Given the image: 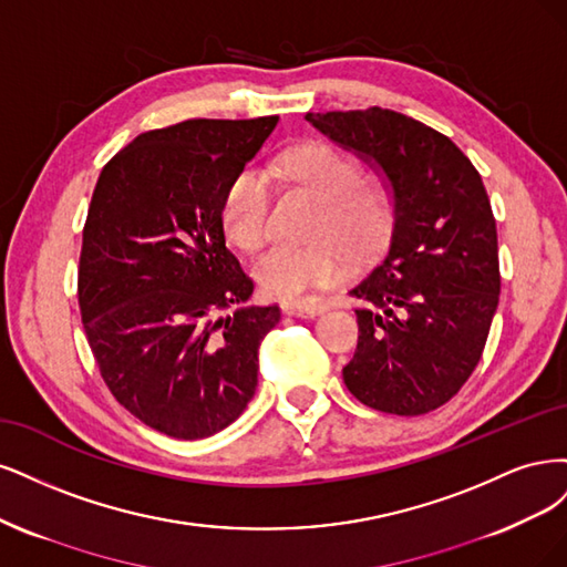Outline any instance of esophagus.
Listing matches in <instances>:
<instances>
[{
    "instance_id": "1",
    "label": "esophagus",
    "mask_w": 567,
    "mask_h": 567,
    "mask_svg": "<svg viewBox=\"0 0 567 567\" xmlns=\"http://www.w3.org/2000/svg\"><path fill=\"white\" fill-rule=\"evenodd\" d=\"M282 310L295 318H316L322 313L324 306L316 301H282Z\"/></svg>"
}]
</instances>
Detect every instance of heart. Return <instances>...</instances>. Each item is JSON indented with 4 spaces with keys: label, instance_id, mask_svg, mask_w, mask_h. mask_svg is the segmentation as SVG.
Segmentation results:
<instances>
[{
    "label": "heart",
    "instance_id": "1",
    "mask_svg": "<svg viewBox=\"0 0 567 567\" xmlns=\"http://www.w3.org/2000/svg\"><path fill=\"white\" fill-rule=\"evenodd\" d=\"M276 174L303 186L322 203L318 235H332L355 254L370 251L391 224L389 193L364 178L362 164L332 143H303L276 164ZM272 190L264 172H237L224 197L221 224L228 240L245 251H257L270 233ZM353 264L334 243L270 247L257 261L254 276L268 295L301 299L308 291L334 287L351 278Z\"/></svg>",
    "mask_w": 567,
    "mask_h": 567
}]
</instances>
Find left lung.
Segmentation results:
<instances>
[{
	"instance_id": "obj_1",
	"label": "left lung",
	"mask_w": 567,
	"mask_h": 567,
	"mask_svg": "<svg viewBox=\"0 0 567 567\" xmlns=\"http://www.w3.org/2000/svg\"><path fill=\"white\" fill-rule=\"evenodd\" d=\"M391 195L379 266L351 289L358 349L343 383L362 405L416 416L445 405L483 355L499 303L497 226L483 178L456 145L403 113H306Z\"/></svg>"
}]
</instances>
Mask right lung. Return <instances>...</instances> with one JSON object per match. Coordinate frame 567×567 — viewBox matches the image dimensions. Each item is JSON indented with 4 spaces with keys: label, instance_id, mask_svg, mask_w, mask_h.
I'll return each mask as SVG.
<instances>
[{
    "label": "right lung",
    "instance_id": "obj_1",
    "mask_svg": "<svg viewBox=\"0 0 567 567\" xmlns=\"http://www.w3.org/2000/svg\"><path fill=\"white\" fill-rule=\"evenodd\" d=\"M278 117L186 120L136 136L105 164L82 233L80 310L99 370L145 426L199 441L257 391L278 306L226 247L224 197ZM234 308L233 315L225 310Z\"/></svg>",
    "mask_w": 567,
    "mask_h": 567
}]
</instances>
